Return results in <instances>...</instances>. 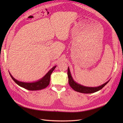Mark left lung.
<instances>
[{"mask_svg": "<svg viewBox=\"0 0 123 123\" xmlns=\"http://www.w3.org/2000/svg\"><path fill=\"white\" fill-rule=\"evenodd\" d=\"M68 81L69 84L71 87L75 91L78 92L82 93H85V94H90L95 93L96 92H97L101 89H102L103 87H104L109 82L110 80L104 83V84H103L100 86L96 87H86L84 86L83 85H81L79 84L76 83L73 80L69 68H68Z\"/></svg>", "mask_w": 123, "mask_h": 123, "instance_id": "8db88e82", "label": "left lung"}]
</instances>
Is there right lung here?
<instances>
[{"label":"right lung","instance_id":"1","mask_svg":"<svg viewBox=\"0 0 123 123\" xmlns=\"http://www.w3.org/2000/svg\"><path fill=\"white\" fill-rule=\"evenodd\" d=\"M56 67V66H54L51 69L48 73L45 75L42 78L39 80L37 81L31 82V83H27V82H23L17 80L9 73V74L11 77V78L13 80V81L17 84L18 85L23 87L26 89L31 90V91H35V90H39L43 89H44L47 87L50 83V79L51 74L53 71V70Z\"/></svg>","mask_w":123,"mask_h":123}]
</instances>
